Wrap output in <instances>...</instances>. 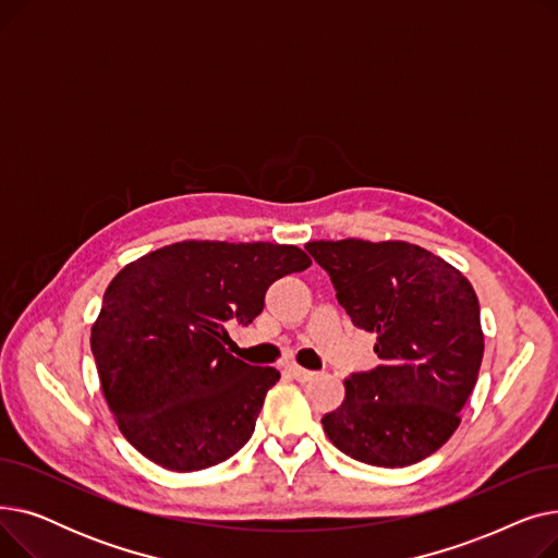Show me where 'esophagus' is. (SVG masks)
Here are the masks:
<instances>
[{
	"instance_id": "1",
	"label": "esophagus",
	"mask_w": 558,
	"mask_h": 558,
	"mask_svg": "<svg viewBox=\"0 0 558 558\" xmlns=\"http://www.w3.org/2000/svg\"><path fill=\"white\" fill-rule=\"evenodd\" d=\"M287 373L294 377V379H299V383H307V379H312L316 373L314 371H307V368H303V366H299V364H291V366H287Z\"/></svg>"
}]
</instances>
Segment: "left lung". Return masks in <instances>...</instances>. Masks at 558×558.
I'll list each match as a JSON object with an SVG mask.
<instances>
[{"mask_svg": "<svg viewBox=\"0 0 558 558\" xmlns=\"http://www.w3.org/2000/svg\"><path fill=\"white\" fill-rule=\"evenodd\" d=\"M353 326L377 335L379 364L343 379L320 418L348 457L404 468L441 448L475 389L484 332L473 284L444 257L409 242H307Z\"/></svg>", "mask_w": 558, "mask_h": 558, "instance_id": "1", "label": "left lung"}]
</instances>
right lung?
<instances>
[{
    "label": "right lung",
    "mask_w": 558,
    "mask_h": 558,
    "mask_svg": "<svg viewBox=\"0 0 558 558\" xmlns=\"http://www.w3.org/2000/svg\"><path fill=\"white\" fill-rule=\"evenodd\" d=\"M310 264L289 244L185 240L110 280L90 345L108 409L137 452L192 473L248 441L280 373L232 357L226 324H253L269 284Z\"/></svg>",
    "instance_id": "obj_1"
}]
</instances>
